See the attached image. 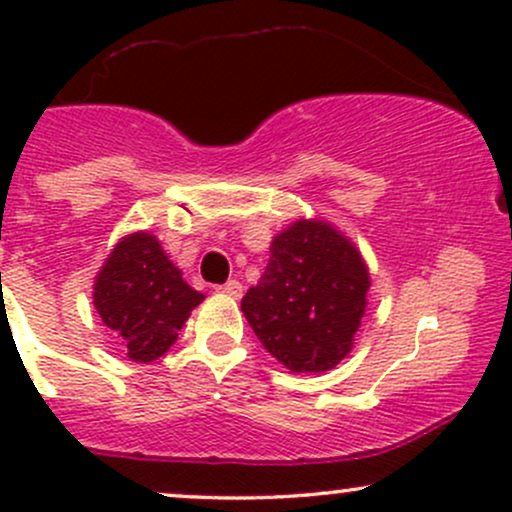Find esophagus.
Returning a JSON list of instances; mask_svg holds the SVG:
<instances>
[{
    "label": "esophagus",
    "mask_w": 512,
    "mask_h": 512,
    "mask_svg": "<svg viewBox=\"0 0 512 512\" xmlns=\"http://www.w3.org/2000/svg\"><path fill=\"white\" fill-rule=\"evenodd\" d=\"M219 291L228 293V296H233V298H240L243 296V284H240L238 279H231V281H226L223 286H219Z\"/></svg>",
    "instance_id": "34e87169"
}]
</instances>
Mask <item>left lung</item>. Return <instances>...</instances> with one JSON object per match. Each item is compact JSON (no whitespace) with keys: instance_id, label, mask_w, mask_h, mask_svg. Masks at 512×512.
Here are the masks:
<instances>
[{"instance_id":"left-lung-1","label":"left lung","mask_w":512,"mask_h":512,"mask_svg":"<svg viewBox=\"0 0 512 512\" xmlns=\"http://www.w3.org/2000/svg\"><path fill=\"white\" fill-rule=\"evenodd\" d=\"M269 262L240 310L264 349L291 373H325L354 349L368 305L361 250L337 226L298 219L276 233Z\"/></svg>"}]
</instances>
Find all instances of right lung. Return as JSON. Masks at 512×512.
<instances>
[{
    "label": "right lung",
    "instance_id": "right-lung-1",
    "mask_svg": "<svg viewBox=\"0 0 512 512\" xmlns=\"http://www.w3.org/2000/svg\"><path fill=\"white\" fill-rule=\"evenodd\" d=\"M204 301L168 260L149 231L120 238L93 281V305L129 361L151 363L178 342V332Z\"/></svg>",
    "mask_w": 512,
    "mask_h": 512
}]
</instances>
